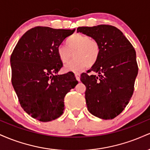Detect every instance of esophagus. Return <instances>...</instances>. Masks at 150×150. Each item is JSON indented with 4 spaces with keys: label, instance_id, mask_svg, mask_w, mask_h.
<instances>
[{
    "label": "esophagus",
    "instance_id": "1",
    "mask_svg": "<svg viewBox=\"0 0 150 150\" xmlns=\"http://www.w3.org/2000/svg\"><path fill=\"white\" fill-rule=\"evenodd\" d=\"M75 77H76V79H77V80L80 81V74L79 73H75Z\"/></svg>",
    "mask_w": 150,
    "mask_h": 150
}]
</instances>
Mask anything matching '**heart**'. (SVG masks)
<instances>
[{
    "label": "heart",
    "instance_id": "obj_1",
    "mask_svg": "<svg viewBox=\"0 0 150 150\" xmlns=\"http://www.w3.org/2000/svg\"><path fill=\"white\" fill-rule=\"evenodd\" d=\"M101 51L97 40L84 34H75L67 39L65 46H58L57 55L62 63H67L74 53L75 59L65 67V70L75 72L94 66L100 58Z\"/></svg>",
    "mask_w": 150,
    "mask_h": 150
}]
</instances>
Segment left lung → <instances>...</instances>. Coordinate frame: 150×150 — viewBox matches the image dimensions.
I'll return each mask as SVG.
<instances>
[{"mask_svg": "<svg viewBox=\"0 0 150 150\" xmlns=\"http://www.w3.org/2000/svg\"><path fill=\"white\" fill-rule=\"evenodd\" d=\"M77 31L97 40L101 49L97 63L81 74L87 109L99 118L113 119L124 110L133 94L138 73L135 50L113 26L80 27ZM91 71L98 75H89Z\"/></svg>", "mask_w": 150, "mask_h": 150, "instance_id": "left-lung-1", "label": "left lung"}]
</instances>
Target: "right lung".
Returning a JSON list of instances; mask_svg holds the SVG:
<instances>
[{
  "label": "right lung",
  "instance_id": "1",
  "mask_svg": "<svg viewBox=\"0 0 150 150\" xmlns=\"http://www.w3.org/2000/svg\"><path fill=\"white\" fill-rule=\"evenodd\" d=\"M35 27L23 34L11 56V82L20 106L42 122L63 113L64 97L78 83L73 72L57 75L63 67L57 49L75 32Z\"/></svg>",
  "mask_w": 150,
  "mask_h": 150
}]
</instances>
